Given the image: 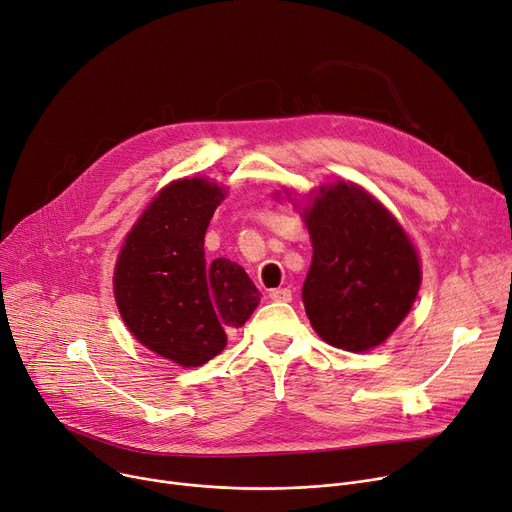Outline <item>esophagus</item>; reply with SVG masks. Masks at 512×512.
<instances>
[{"label":"esophagus","instance_id":"obj_1","mask_svg":"<svg viewBox=\"0 0 512 512\" xmlns=\"http://www.w3.org/2000/svg\"><path fill=\"white\" fill-rule=\"evenodd\" d=\"M268 297L273 299V302H291V289L283 287V289H270Z\"/></svg>","mask_w":512,"mask_h":512}]
</instances>
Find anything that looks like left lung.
<instances>
[{
    "label": "left lung",
    "instance_id": "obj_1",
    "mask_svg": "<svg viewBox=\"0 0 512 512\" xmlns=\"http://www.w3.org/2000/svg\"><path fill=\"white\" fill-rule=\"evenodd\" d=\"M306 225L314 254L302 302L314 330L353 353L380 345L422 281L411 239L378 200L345 182L320 188Z\"/></svg>",
    "mask_w": 512,
    "mask_h": 512
}]
</instances>
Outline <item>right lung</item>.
<instances>
[{
	"label": "right lung",
	"instance_id": "obj_1",
	"mask_svg": "<svg viewBox=\"0 0 512 512\" xmlns=\"http://www.w3.org/2000/svg\"><path fill=\"white\" fill-rule=\"evenodd\" d=\"M223 190L202 177L169 184L128 233L115 264V302L150 351L196 368L219 355L260 297L246 270L204 258V233Z\"/></svg>",
	"mask_w": 512,
	"mask_h": 512
}]
</instances>
